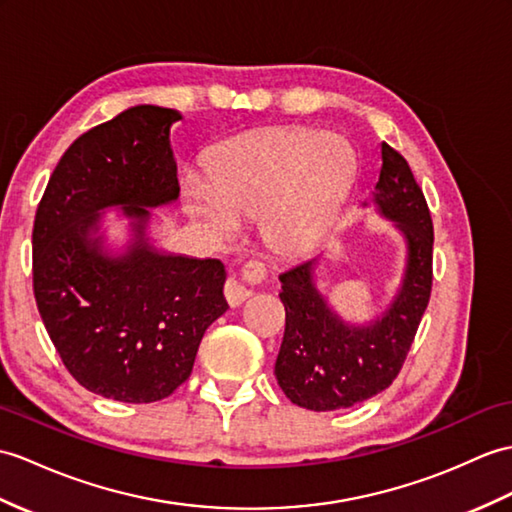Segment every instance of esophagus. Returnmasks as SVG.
<instances>
[{"label": "esophagus", "mask_w": 512, "mask_h": 512, "mask_svg": "<svg viewBox=\"0 0 512 512\" xmlns=\"http://www.w3.org/2000/svg\"><path fill=\"white\" fill-rule=\"evenodd\" d=\"M266 277V266L261 261H248V264L242 268L240 277H231L224 285V296L231 307H240L248 296L253 294V290L248 285H257L264 281Z\"/></svg>", "instance_id": "esophagus-1"}]
</instances>
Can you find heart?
Listing matches in <instances>:
<instances>
[{"label":"heart","mask_w":512,"mask_h":512,"mask_svg":"<svg viewBox=\"0 0 512 512\" xmlns=\"http://www.w3.org/2000/svg\"><path fill=\"white\" fill-rule=\"evenodd\" d=\"M351 176L353 154L342 139L296 126L264 128L224 146L209 181L189 178L185 207L220 237L235 220L268 209L270 231L299 240L336 211Z\"/></svg>","instance_id":"heart-1"}]
</instances>
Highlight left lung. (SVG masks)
I'll return each mask as SVG.
<instances>
[{"mask_svg": "<svg viewBox=\"0 0 512 512\" xmlns=\"http://www.w3.org/2000/svg\"><path fill=\"white\" fill-rule=\"evenodd\" d=\"M382 216L406 237L408 261L388 310L368 325H347L316 290V259L279 275L285 334L275 375L292 403L314 412L351 408L386 390L399 375L432 292L434 227L408 161L382 144L373 192ZM366 205V202H364Z\"/></svg>", "mask_w": 512, "mask_h": 512, "instance_id": "obj_1", "label": "left lung"}]
</instances>
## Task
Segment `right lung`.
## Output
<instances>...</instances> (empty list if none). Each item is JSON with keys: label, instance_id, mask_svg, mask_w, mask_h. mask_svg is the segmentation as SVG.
I'll use <instances>...</instances> for the list:
<instances>
[{"label": "right lung", "instance_id": "add662e5", "mask_svg": "<svg viewBox=\"0 0 512 512\" xmlns=\"http://www.w3.org/2000/svg\"><path fill=\"white\" fill-rule=\"evenodd\" d=\"M181 113L139 104L80 135L58 161L32 231L43 325L80 386L106 399L170 397L194 368L207 327L229 310L220 259L150 246V209L178 198L170 126ZM134 220L122 256L105 253L99 211Z\"/></svg>", "mask_w": 512, "mask_h": 512}]
</instances>
